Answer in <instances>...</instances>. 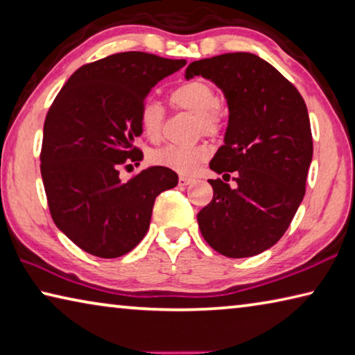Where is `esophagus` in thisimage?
Wrapping results in <instances>:
<instances>
[{"instance_id":"obj_1","label":"esophagus","mask_w":355,"mask_h":355,"mask_svg":"<svg viewBox=\"0 0 355 355\" xmlns=\"http://www.w3.org/2000/svg\"><path fill=\"white\" fill-rule=\"evenodd\" d=\"M191 182H193V179L189 178V176H181V178H179V185H189Z\"/></svg>"}]
</instances>
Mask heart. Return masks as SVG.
Wrapping results in <instances>:
<instances>
[{
  "label": "heart",
  "mask_w": 355,
  "mask_h": 355,
  "mask_svg": "<svg viewBox=\"0 0 355 355\" xmlns=\"http://www.w3.org/2000/svg\"><path fill=\"white\" fill-rule=\"evenodd\" d=\"M171 101L179 109L196 115V130L206 135H215L221 128V112L216 105V93L206 80H190L181 84L171 93ZM165 110L155 99H145L139 109V124L146 139L157 141L162 137ZM206 145L178 146L166 145L151 154L153 164L170 168L178 173H191L209 157Z\"/></svg>",
  "instance_id": "heart-1"
}]
</instances>
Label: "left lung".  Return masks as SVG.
Wrapping results in <instances>:
<instances>
[{
	"label": "left lung",
	"mask_w": 355,
	"mask_h": 355,
	"mask_svg": "<svg viewBox=\"0 0 355 355\" xmlns=\"http://www.w3.org/2000/svg\"><path fill=\"white\" fill-rule=\"evenodd\" d=\"M202 76L225 93V145L210 160L235 173L237 187L210 179L214 198L200 214L204 240L231 259L251 257L281 240L306 193L313 155L306 103L275 67L251 53L195 60L185 79Z\"/></svg>",
	"instance_id": "left-lung-1"
}]
</instances>
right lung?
<instances>
[{"mask_svg":"<svg viewBox=\"0 0 355 355\" xmlns=\"http://www.w3.org/2000/svg\"><path fill=\"white\" fill-rule=\"evenodd\" d=\"M185 64L140 51L107 55L74 71L48 110L40 171L49 212L92 256L132 251L148 232L155 198L178 185V174L165 166H149L129 181L118 170L143 159L134 146L143 132L141 103Z\"/></svg>","mask_w":355,"mask_h":355,"instance_id":"add662e5","label":"right lung"}]
</instances>
